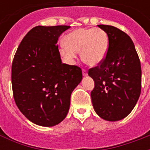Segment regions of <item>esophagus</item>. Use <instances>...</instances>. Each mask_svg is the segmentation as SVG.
Here are the masks:
<instances>
[{"instance_id": "1", "label": "esophagus", "mask_w": 150, "mask_h": 150, "mask_svg": "<svg viewBox=\"0 0 150 150\" xmlns=\"http://www.w3.org/2000/svg\"><path fill=\"white\" fill-rule=\"evenodd\" d=\"M82 75L84 76H86L87 75H88V72H87L86 69H83V70H82Z\"/></svg>"}]
</instances>
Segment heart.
I'll return each instance as SVG.
<instances>
[{"label": "heart", "instance_id": "heart-1", "mask_svg": "<svg viewBox=\"0 0 150 150\" xmlns=\"http://www.w3.org/2000/svg\"><path fill=\"white\" fill-rule=\"evenodd\" d=\"M60 52L72 62L81 52L82 61L89 66H98L105 59L109 50V37L101 29H76L68 33Z\"/></svg>", "mask_w": 150, "mask_h": 150}]
</instances>
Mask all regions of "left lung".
I'll list each match as a JSON object with an SVG mask.
<instances>
[{
	"mask_svg": "<svg viewBox=\"0 0 150 150\" xmlns=\"http://www.w3.org/2000/svg\"><path fill=\"white\" fill-rule=\"evenodd\" d=\"M109 37V50L100 66L88 70L95 86L91 99L95 112L109 121L127 117L136 105L142 88V68L133 40L111 25H98Z\"/></svg>",
	"mask_w": 150,
	"mask_h": 150,
	"instance_id": "8db88e82",
	"label": "left lung"
}]
</instances>
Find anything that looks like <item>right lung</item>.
<instances>
[{"label":"right lung","mask_w":150,"mask_h":150,"mask_svg":"<svg viewBox=\"0 0 150 150\" xmlns=\"http://www.w3.org/2000/svg\"><path fill=\"white\" fill-rule=\"evenodd\" d=\"M70 26H36L17 48L12 64L16 105L36 125L51 127L68 114L70 97L82 80L76 65L63 64L57 45Z\"/></svg>","instance_id":"obj_1"}]
</instances>
